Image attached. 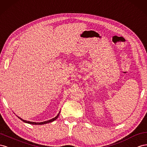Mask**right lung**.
I'll use <instances>...</instances> for the list:
<instances>
[{
	"instance_id": "add662e5",
	"label": "right lung",
	"mask_w": 147,
	"mask_h": 147,
	"mask_svg": "<svg viewBox=\"0 0 147 147\" xmlns=\"http://www.w3.org/2000/svg\"><path fill=\"white\" fill-rule=\"evenodd\" d=\"M60 112H59V113H58V114L57 115V116L55 117V118H52V119H50V120H48V121H44V122H41V123H35V122H31V121H26V120H24V119H22V118H20V117H18V118L19 119H20L22 120V121H23V122H24V123H28V124H34V125H42V124H47V123H52V122H53V121H54L55 120H56V119L58 118V116H59V115H60Z\"/></svg>"
}]
</instances>
